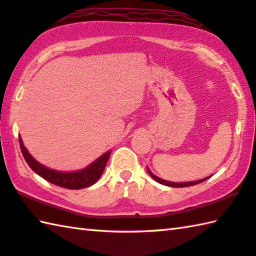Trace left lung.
<instances>
[{
	"label": "left lung",
	"instance_id": "left-lung-1",
	"mask_svg": "<svg viewBox=\"0 0 256 256\" xmlns=\"http://www.w3.org/2000/svg\"><path fill=\"white\" fill-rule=\"evenodd\" d=\"M148 174H150L153 179H154L156 182H159V184H164V186H169V187H176V188H181V187H189V186H194V184H200V182H202V181H205V180H207L209 176H207V178H205V179H202V180H197V181H192V182H179V184H176V182H170V181H166V180H164V179H160V178H158L156 176H154L153 174L150 170L148 169Z\"/></svg>",
	"mask_w": 256,
	"mask_h": 256
}]
</instances>
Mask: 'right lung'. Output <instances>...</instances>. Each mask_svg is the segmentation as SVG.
<instances>
[{"instance_id":"add662e5","label":"right lung","mask_w":256,"mask_h":256,"mask_svg":"<svg viewBox=\"0 0 256 256\" xmlns=\"http://www.w3.org/2000/svg\"><path fill=\"white\" fill-rule=\"evenodd\" d=\"M18 142H20V148L23 158H24L26 164H29L30 168L36 174L42 176L44 179L49 181L51 184L67 189H82L94 184L100 178V176L103 174L105 166L108 164V158L110 156V151L106 152L105 154L102 156L95 162H92L86 169L76 171V172H58V171L46 168L42 164H40L39 162H36L30 156V153L26 151L20 136H18Z\"/></svg>"}]
</instances>
